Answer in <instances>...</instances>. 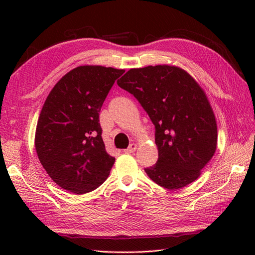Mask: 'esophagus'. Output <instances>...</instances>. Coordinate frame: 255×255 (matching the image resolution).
Masks as SVG:
<instances>
[{"mask_svg": "<svg viewBox=\"0 0 255 255\" xmlns=\"http://www.w3.org/2000/svg\"><path fill=\"white\" fill-rule=\"evenodd\" d=\"M136 149H137V145L135 143H132V144H129L128 149L125 150V152L126 153H134L136 151Z\"/></svg>", "mask_w": 255, "mask_h": 255, "instance_id": "esophagus-1", "label": "esophagus"}]
</instances>
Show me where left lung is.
<instances>
[{"mask_svg":"<svg viewBox=\"0 0 255 255\" xmlns=\"http://www.w3.org/2000/svg\"><path fill=\"white\" fill-rule=\"evenodd\" d=\"M133 95L155 127L157 163L144 171L167 189L196 181L217 146V125L203 89L181 68L129 69L117 82Z\"/></svg>","mask_w":255,"mask_h":255,"instance_id":"8db88e82","label":"left lung"}]
</instances>
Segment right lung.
Masks as SVG:
<instances>
[{
	"label": "right lung",
	"mask_w": 255,
	"mask_h": 255,
	"mask_svg": "<svg viewBox=\"0 0 255 255\" xmlns=\"http://www.w3.org/2000/svg\"><path fill=\"white\" fill-rule=\"evenodd\" d=\"M125 70L80 66L53 87L38 119V158L58 186L75 195L98 188L115 157L105 150L99 113L115 81Z\"/></svg>",
	"instance_id": "add662e5"
}]
</instances>
